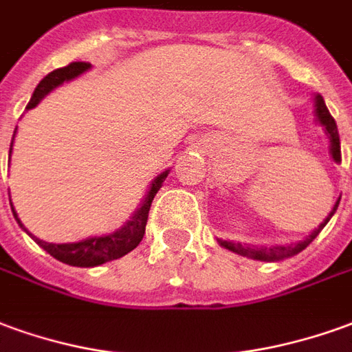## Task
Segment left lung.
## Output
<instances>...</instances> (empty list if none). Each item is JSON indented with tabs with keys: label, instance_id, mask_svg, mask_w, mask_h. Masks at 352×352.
Returning a JSON list of instances; mask_svg holds the SVG:
<instances>
[{
	"label": "left lung",
	"instance_id": "8db88e82",
	"mask_svg": "<svg viewBox=\"0 0 352 352\" xmlns=\"http://www.w3.org/2000/svg\"><path fill=\"white\" fill-rule=\"evenodd\" d=\"M316 116H318V122L324 125L326 133L330 135V142H331V156L336 162H341V142H339V131L338 125H336V120L330 114V110L326 107V102L322 99L320 95H316ZM339 206V200L336 201V208L331 210V213L328 215V219L322 223L320 227L314 230L313 234L309 236L307 240L299 242V244H292V245H272V248H255V245H248V244H238V242H227V240H219V244L223 248H227L230 252L240 253V255H245V257H252V259H261V261H280V259H287L292 255H297L299 252H303L307 245L313 242L314 238L318 236L322 228L326 227V223L330 221L331 215L336 213Z\"/></svg>",
	"mask_w": 352,
	"mask_h": 352
}]
</instances>
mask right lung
Returning <instances> with one entry per match:
<instances>
[{
  "label": "right lung",
  "instance_id": "add662e5",
  "mask_svg": "<svg viewBox=\"0 0 352 352\" xmlns=\"http://www.w3.org/2000/svg\"><path fill=\"white\" fill-rule=\"evenodd\" d=\"M89 66V63H70V65L65 66V68H58V70L49 72L47 76L38 83V87L34 91V95H32V99L30 102H28L26 110L36 107L39 100L47 95L49 91L55 89L56 85H60V83H65L68 82V80L76 78V76H80V74L85 72ZM14 133H16V129H14ZM11 148H13V141H11ZM166 177H168V171H164L162 175H158L152 181L151 192L146 194V198L142 201V206L139 208V211L135 213V217L131 219L124 228H120L118 232H114V234L95 236V238L83 240V242H76V244H49V242H43V240H39L36 236H32V238H34L49 255H53L55 259L66 263V265H72V267H97V265H102V263L120 259V257H124L125 253H129L131 250H135L137 245L141 244L142 236H144V228H146V221H148V211H151L152 200H154V196H156V192L160 190L162 183L166 181ZM11 208H13V206H11ZM14 219L19 221L16 213H14ZM19 225H21V221H19ZM24 230H26V228H24Z\"/></svg>",
  "mask_w": 352,
  "mask_h": 352
}]
</instances>
